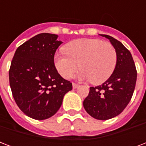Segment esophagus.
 Instances as JSON below:
<instances>
[{
    "label": "esophagus",
    "mask_w": 146,
    "mask_h": 146,
    "mask_svg": "<svg viewBox=\"0 0 146 146\" xmlns=\"http://www.w3.org/2000/svg\"><path fill=\"white\" fill-rule=\"evenodd\" d=\"M79 86H79L78 84H76V83H74V82L73 83V89H76V88H78Z\"/></svg>",
    "instance_id": "esophagus-1"
}]
</instances>
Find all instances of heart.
I'll return each instance as SVG.
<instances>
[{"label":"heart","instance_id":"heart-1","mask_svg":"<svg viewBox=\"0 0 146 146\" xmlns=\"http://www.w3.org/2000/svg\"><path fill=\"white\" fill-rule=\"evenodd\" d=\"M65 53L54 54V65L64 78L69 79L78 69L82 80L102 84L108 80L116 67L117 56L114 47L108 42L95 38H81L69 42Z\"/></svg>","mask_w":146,"mask_h":146}]
</instances>
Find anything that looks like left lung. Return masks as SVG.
<instances>
[{
	"instance_id": "1",
	"label": "left lung",
	"mask_w": 146,
	"mask_h": 146,
	"mask_svg": "<svg viewBox=\"0 0 146 146\" xmlns=\"http://www.w3.org/2000/svg\"><path fill=\"white\" fill-rule=\"evenodd\" d=\"M117 51V60L112 75L101 86L90 87L83 102L86 112L97 120H106L119 115L131 100L136 86V66L131 53L120 42L108 35Z\"/></svg>"
}]
</instances>
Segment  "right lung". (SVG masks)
Returning <instances> with one entry per match:
<instances>
[{
	"label": "right lung",
	"mask_w": 146,
	"mask_h": 146,
	"mask_svg": "<svg viewBox=\"0 0 146 146\" xmlns=\"http://www.w3.org/2000/svg\"><path fill=\"white\" fill-rule=\"evenodd\" d=\"M58 35L41 33L17 49L9 80L13 96L19 109L35 120H45L59 110L72 83L57 72L54 57L63 43Z\"/></svg>",
	"instance_id": "1"
}]
</instances>
